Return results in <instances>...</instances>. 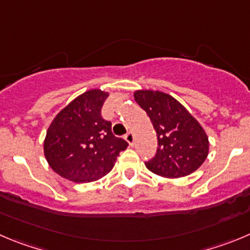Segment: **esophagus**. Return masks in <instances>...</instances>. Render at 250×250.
<instances>
[{"instance_id": "34e87169", "label": "esophagus", "mask_w": 250, "mask_h": 250, "mask_svg": "<svg viewBox=\"0 0 250 250\" xmlns=\"http://www.w3.org/2000/svg\"><path fill=\"white\" fill-rule=\"evenodd\" d=\"M125 141L128 142V144H129V146H133V143H134V134H133L132 132H128L127 134H125Z\"/></svg>"}]
</instances>
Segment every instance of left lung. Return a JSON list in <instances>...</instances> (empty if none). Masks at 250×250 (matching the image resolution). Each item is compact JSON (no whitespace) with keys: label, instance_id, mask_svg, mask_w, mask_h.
<instances>
[{"label":"left lung","instance_id":"obj_1","mask_svg":"<svg viewBox=\"0 0 250 250\" xmlns=\"http://www.w3.org/2000/svg\"><path fill=\"white\" fill-rule=\"evenodd\" d=\"M134 100L146 112L158 137L157 154L146 167L167 179L184 178L199 169L209 150L208 137L199 121L162 91L137 90Z\"/></svg>","mask_w":250,"mask_h":250}]
</instances>
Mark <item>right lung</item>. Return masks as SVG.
Returning a JSON list of instances; mask_svg holds the SVG:
<instances>
[{
	"instance_id": "right-lung-1",
	"label": "right lung",
	"mask_w": 250,
	"mask_h": 250,
	"mask_svg": "<svg viewBox=\"0 0 250 250\" xmlns=\"http://www.w3.org/2000/svg\"><path fill=\"white\" fill-rule=\"evenodd\" d=\"M108 92L92 88L81 93L51 121L44 155L58 175L74 183H91L108 174L128 143L114 137L111 122L101 117Z\"/></svg>"
}]
</instances>
